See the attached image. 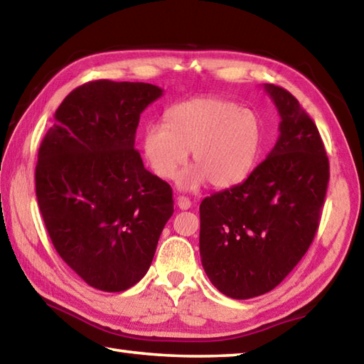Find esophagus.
Returning a JSON list of instances; mask_svg holds the SVG:
<instances>
[{
    "label": "esophagus",
    "mask_w": 364,
    "mask_h": 364,
    "mask_svg": "<svg viewBox=\"0 0 364 364\" xmlns=\"http://www.w3.org/2000/svg\"><path fill=\"white\" fill-rule=\"evenodd\" d=\"M176 205H178V208H180V210H189L191 208V200L188 199V197L180 196V197H176Z\"/></svg>",
    "instance_id": "1"
}]
</instances>
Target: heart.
I'll list each match as a JSON object with an SVG mask.
<instances>
[{
    "mask_svg": "<svg viewBox=\"0 0 364 364\" xmlns=\"http://www.w3.org/2000/svg\"><path fill=\"white\" fill-rule=\"evenodd\" d=\"M264 124L253 109L218 97L176 103L167 111V124L151 122L143 132V153L151 170L173 180L193 153L196 164L181 178V186L203 181L232 188L245 181L259 161Z\"/></svg>",
    "mask_w": 364,
    "mask_h": 364,
    "instance_id": "b5f03b06",
    "label": "heart"
}]
</instances>
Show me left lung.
<instances>
[{
  "label": "left lung",
  "mask_w": 364,
  "mask_h": 364,
  "mask_svg": "<svg viewBox=\"0 0 364 364\" xmlns=\"http://www.w3.org/2000/svg\"><path fill=\"white\" fill-rule=\"evenodd\" d=\"M280 114L275 146L245 181L200 203L205 274L232 299L280 285L318 229L329 162L318 129L288 90L264 84Z\"/></svg>",
  "instance_id": "obj_1"
}]
</instances>
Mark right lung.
Here are the masks:
<instances>
[{
	"instance_id": "right-lung-1",
	"label": "right lung",
	"mask_w": 364,
	"mask_h": 364,
	"mask_svg": "<svg viewBox=\"0 0 364 364\" xmlns=\"http://www.w3.org/2000/svg\"><path fill=\"white\" fill-rule=\"evenodd\" d=\"M164 94L108 79L65 97L39 146L36 197L57 253L92 288L125 291L153 262L171 188L135 149L140 114Z\"/></svg>"
}]
</instances>
